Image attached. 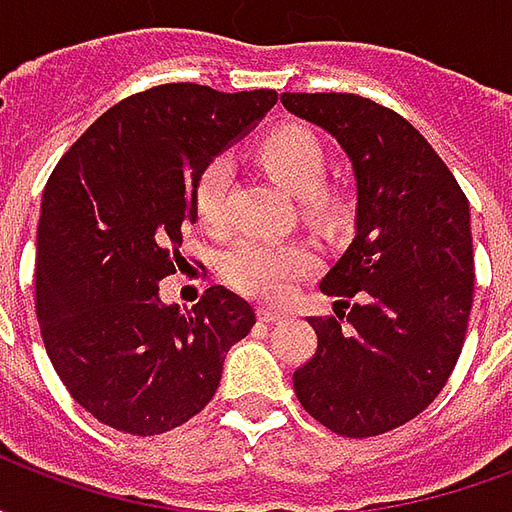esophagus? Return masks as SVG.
Returning <instances> with one entry per match:
<instances>
[{
  "mask_svg": "<svg viewBox=\"0 0 512 512\" xmlns=\"http://www.w3.org/2000/svg\"><path fill=\"white\" fill-rule=\"evenodd\" d=\"M257 315H260V321L263 323H277V321H285V318H288V312L277 310V307H260V310H257Z\"/></svg>",
  "mask_w": 512,
  "mask_h": 512,
  "instance_id": "obj_1",
  "label": "esophagus"
}]
</instances>
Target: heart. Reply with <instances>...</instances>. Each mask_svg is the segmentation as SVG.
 I'll return each instance as SVG.
<instances>
[{
    "label": "heart",
    "instance_id": "obj_1",
    "mask_svg": "<svg viewBox=\"0 0 512 512\" xmlns=\"http://www.w3.org/2000/svg\"><path fill=\"white\" fill-rule=\"evenodd\" d=\"M260 158L282 189L301 197L307 211L329 213L332 200L323 194L326 186V150L321 139L304 126H285L271 131L260 145ZM230 186L233 164L230 158H213L202 169L194 189V211L200 224L213 233L230 227ZM318 266V255L307 244H279L257 235L235 241L222 257L224 279L246 296L282 299Z\"/></svg>",
    "mask_w": 512,
    "mask_h": 512
}]
</instances>
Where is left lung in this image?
<instances>
[{
    "label": "left lung",
    "mask_w": 512,
    "mask_h": 512,
    "mask_svg": "<svg viewBox=\"0 0 512 512\" xmlns=\"http://www.w3.org/2000/svg\"><path fill=\"white\" fill-rule=\"evenodd\" d=\"M290 115L340 142L356 178V235L323 277L336 318L293 373L307 414L367 439L436 400L458 362L474 293L469 200L408 120L351 93H282ZM346 323H342V315Z\"/></svg>",
    "instance_id": "obj_1"
}]
</instances>
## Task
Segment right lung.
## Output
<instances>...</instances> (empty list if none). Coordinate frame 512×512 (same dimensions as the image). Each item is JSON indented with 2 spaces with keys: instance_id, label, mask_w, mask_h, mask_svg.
<instances>
[{
  "instance_id": "right-lung-1",
  "label": "right lung",
  "mask_w": 512,
  "mask_h": 512,
  "mask_svg": "<svg viewBox=\"0 0 512 512\" xmlns=\"http://www.w3.org/2000/svg\"><path fill=\"white\" fill-rule=\"evenodd\" d=\"M277 104L274 90L161 84L115 104L51 172L38 224L35 310L51 365L109 428L156 436L200 414L252 304L213 285L191 310L158 282L180 266L194 189L213 156Z\"/></svg>"
}]
</instances>
